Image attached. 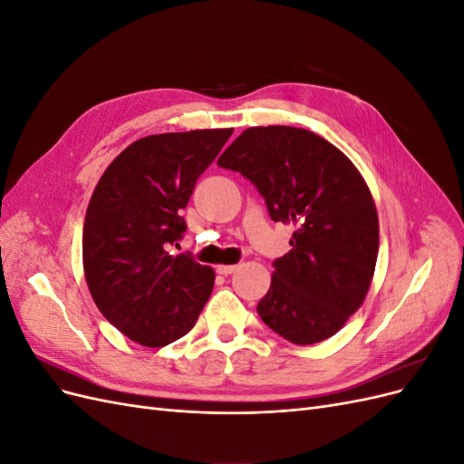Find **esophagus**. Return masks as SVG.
Returning <instances> with one entry per match:
<instances>
[{"mask_svg":"<svg viewBox=\"0 0 464 464\" xmlns=\"http://www.w3.org/2000/svg\"><path fill=\"white\" fill-rule=\"evenodd\" d=\"M236 269H237L236 265H218V266H217V273L222 275V276H228V275H232Z\"/></svg>","mask_w":464,"mask_h":464,"instance_id":"34e87169","label":"esophagus"}]
</instances>
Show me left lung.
Returning a JSON list of instances; mask_svg holds the SVG:
<instances>
[{
    "mask_svg": "<svg viewBox=\"0 0 464 464\" xmlns=\"http://www.w3.org/2000/svg\"><path fill=\"white\" fill-rule=\"evenodd\" d=\"M218 166L256 186L275 222H292V249L273 261L257 314L283 339L315 344L362 305L379 249L377 210L366 181L325 139L300 128H249Z\"/></svg>",
    "mask_w": 464,
    "mask_h": 464,
    "instance_id": "obj_1",
    "label": "left lung"
}]
</instances>
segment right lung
<instances>
[{"label":"right lung","instance_id":"1","mask_svg":"<svg viewBox=\"0 0 464 464\" xmlns=\"http://www.w3.org/2000/svg\"><path fill=\"white\" fill-rule=\"evenodd\" d=\"M232 130L149 135L102 174L82 227V266L98 310L131 341L160 348L189 333L215 285L191 254L174 256L195 181Z\"/></svg>","mask_w":464,"mask_h":464}]
</instances>
